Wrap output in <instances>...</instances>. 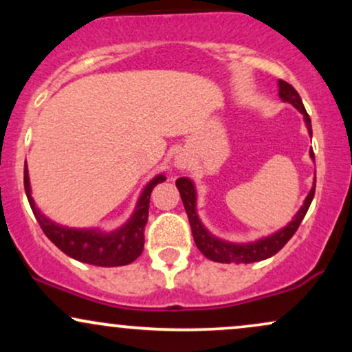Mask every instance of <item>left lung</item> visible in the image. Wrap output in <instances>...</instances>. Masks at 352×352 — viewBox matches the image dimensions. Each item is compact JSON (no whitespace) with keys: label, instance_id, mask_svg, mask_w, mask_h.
I'll list each match as a JSON object with an SVG mask.
<instances>
[{"label":"left lung","instance_id":"8db88e82","mask_svg":"<svg viewBox=\"0 0 352 352\" xmlns=\"http://www.w3.org/2000/svg\"><path fill=\"white\" fill-rule=\"evenodd\" d=\"M278 87H280V98L285 100V102H289L294 106L298 111L305 116L306 127H308L309 135L313 134L311 131V119L306 112L305 106H302V100L300 94L296 92L292 84H288L286 80H278ZM311 159H314V153L311 151ZM177 188H179L182 201H184L185 212L188 215L190 227H192V235L193 240H195L197 248L200 250L208 260L217 261V263H254V261L266 260V258L276 254L289 241L294 233H296L298 227L301 225L302 218H305L306 212H308L311 201H313L314 197V188H316V184L313 185L311 192L306 197L302 207L298 210V213L294 215L293 221H289L285 228H281L280 232L273 233V235L261 238V240L253 241V243H230V241L220 240V238L213 236L212 233L208 232L207 228L201 225L199 215H197V192L193 182L187 179V177H180L175 182Z\"/></svg>","mask_w":352,"mask_h":352}]
</instances>
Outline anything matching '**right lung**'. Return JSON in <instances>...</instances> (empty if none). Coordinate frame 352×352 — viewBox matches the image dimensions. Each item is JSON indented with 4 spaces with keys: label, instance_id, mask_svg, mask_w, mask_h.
Masks as SVG:
<instances>
[{
    "label": "right lung",
    "instance_id": "right-lung-1",
    "mask_svg": "<svg viewBox=\"0 0 352 352\" xmlns=\"http://www.w3.org/2000/svg\"><path fill=\"white\" fill-rule=\"evenodd\" d=\"M165 180V175H157L147 184L140 195L134 215L131 220L111 233L99 232V230H78L66 228L56 225L50 218H46L36 207L31 197L30 175L28 167H24V190H26L28 201L33 210L39 227L44 235L54 243L63 253L74 260L96 266H124L132 263L140 256L144 250V228L148 218V204L153 187Z\"/></svg>",
    "mask_w": 352,
    "mask_h": 352
}]
</instances>
